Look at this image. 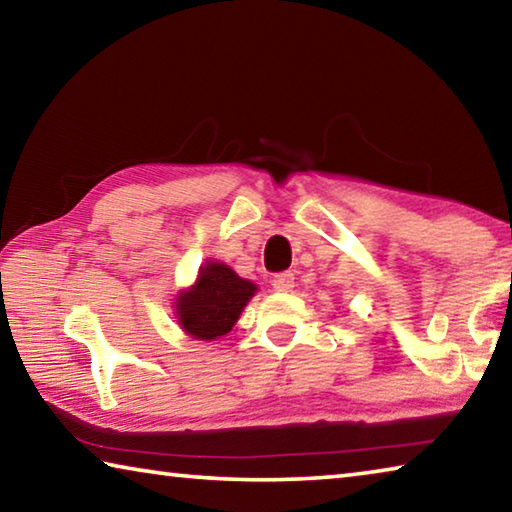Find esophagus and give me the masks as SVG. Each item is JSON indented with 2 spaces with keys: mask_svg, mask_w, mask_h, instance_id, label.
<instances>
[{
  "mask_svg": "<svg viewBox=\"0 0 512 512\" xmlns=\"http://www.w3.org/2000/svg\"><path fill=\"white\" fill-rule=\"evenodd\" d=\"M296 287V277H293L291 271H284V273H277L273 277V289L275 291H291Z\"/></svg>",
  "mask_w": 512,
  "mask_h": 512,
  "instance_id": "esophagus-1",
  "label": "esophagus"
}]
</instances>
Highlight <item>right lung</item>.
Segmentation results:
<instances>
[{
    "instance_id": "1",
    "label": "right lung",
    "mask_w": 512,
    "mask_h": 512,
    "mask_svg": "<svg viewBox=\"0 0 512 512\" xmlns=\"http://www.w3.org/2000/svg\"><path fill=\"white\" fill-rule=\"evenodd\" d=\"M255 291V284L241 280L230 266L207 264L198 273L194 287L180 293L176 302L180 325L194 339L203 341L228 334Z\"/></svg>"
}]
</instances>
